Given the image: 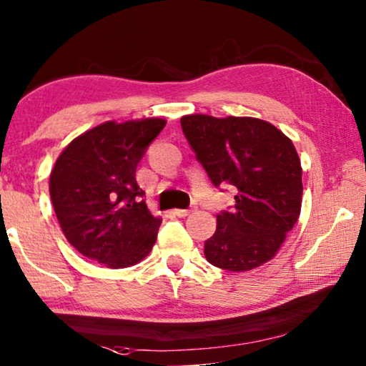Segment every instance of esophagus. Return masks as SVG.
Here are the masks:
<instances>
[{"instance_id":"1","label":"esophagus","mask_w":366,"mask_h":366,"mask_svg":"<svg viewBox=\"0 0 366 366\" xmlns=\"http://www.w3.org/2000/svg\"><path fill=\"white\" fill-rule=\"evenodd\" d=\"M190 212H192V209H176L174 210V214H176L177 217H187Z\"/></svg>"}]
</instances>
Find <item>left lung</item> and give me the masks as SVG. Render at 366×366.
I'll use <instances>...</instances> for the list:
<instances>
[{
    "instance_id": "left-lung-1",
    "label": "left lung",
    "mask_w": 366,
    "mask_h": 366,
    "mask_svg": "<svg viewBox=\"0 0 366 366\" xmlns=\"http://www.w3.org/2000/svg\"><path fill=\"white\" fill-rule=\"evenodd\" d=\"M184 136L215 187H237L232 210L217 215L205 259L245 272L272 260L302 209V166L284 132L257 117H181Z\"/></svg>"
}]
</instances>
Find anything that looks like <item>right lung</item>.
<instances>
[{"instance_id":"1","label":"right lung","mask_w":366,"mask_h":366,"mask_svg":"<svg viewBox=\"0 0 366 366\" xmlns=\"http://www.w3.org/2000/svg\"><path fill=\"white\" fill-rule=\"evenodd\" d=\"M164 126L159 117L107 121L71 141L56 161L51 202L64 237L87 259L124 269L156 244L162 219L142 200L136 169Z\"/></svg>"}]
</instances>
